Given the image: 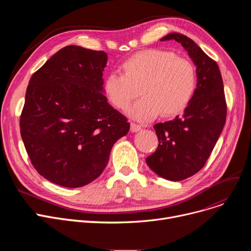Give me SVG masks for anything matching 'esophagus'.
<instances>
[{"mask_svg":"<svg viewBox=\"0 0 251 251\" xmlns=\"http://www.w3.org/2000/svg\"><path fill=\"white\" fill-rule=\"evenodd\" d=\"M130 130H131V132H138L139 130H141V127L138 124L131 123L130 124Z\"/></svg>","mask_w":251,"mask_h":251,"instance_id":"1","label":"esophagus"}]
</instances>
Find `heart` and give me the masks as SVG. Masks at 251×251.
Masks as SVG:
<instances>
[{
    "instance_id": "obj_1",
    "label": "heart",
    "mask_w": 251,
    "mask_h": 251,
    "mask_svg": "<svg viewBox=\"0 0 251 251\" xmlns=\"http://www.w3.org/2000/svg\"><path fill=\"white\" fill-rule=\"evenodd\" d=\"M122 74L111 73L104 79L103 91L119 110H126L137 97H142L129 110L138 121H151L161 113L172 117L185 110L197 87L193 63L175 52L149 49L126 59L120 66Z\"/></svg>"
}]
</instances>
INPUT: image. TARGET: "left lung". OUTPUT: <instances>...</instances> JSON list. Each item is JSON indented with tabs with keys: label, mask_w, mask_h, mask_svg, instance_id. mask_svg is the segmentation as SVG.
Here are the masks:
<instances>
[{
	"label": "left lung",
	"mask_w": 251,
	"mask_h": 251,
	"mask_svg": "<svg viewBox=\"0 0 251 251\" xmlns=\"http://www.w3.org/2000/svg\"><path fill=\"white\" fill-rule=\"evenodd\" d=\"M161 41H176L187 50L196 66L197 87L181 117L153 126L159 146L146 161L160 177L181 181L203 168L226 123L227 104L222 75L213 59L184 34L169 33Z\"/></svg>",
	"instance_id": "8db88e82"
}]
</instances>
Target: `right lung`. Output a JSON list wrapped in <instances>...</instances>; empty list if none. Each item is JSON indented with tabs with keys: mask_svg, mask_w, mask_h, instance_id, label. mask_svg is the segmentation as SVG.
<instances>
[{
	"mask_svg": "<svg viewBox=\"0 0 251 251\" xmlns=\"http://www.w3.org/2000/svg\"><path fill=\"white\" fill-rule=\"evenodd\" d=\"M108 55L67 46L31 76L20 116V133L39 175L77 188L104 170L114 143L130 128L103 95Z\"/></svg>",
	"mask_w": 251,
	"mask_h": 251,
	"instance_id": "obj_1",
	"label": "right lung"
}]
</instances>
